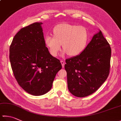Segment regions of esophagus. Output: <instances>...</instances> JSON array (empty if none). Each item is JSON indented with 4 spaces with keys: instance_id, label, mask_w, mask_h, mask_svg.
<instances>
[{
    "instance_id": "esophagus-1",
    "label": "esophagus",
    "mask_w": 121,
    "mask_h": 121,
    "mask_svg": "<svg viewBox=\"0 0 121 121\" xmlns=\"http://www.w3.org/2000/svg\"><path fill=\"white\" fill-rule=\"evenodd\" d=\"M60 63H61V65H62V67H63V68L64 67V66H65V62H64V61H63V60H61L60 61Z\"/></svg>"
}]
</instances>
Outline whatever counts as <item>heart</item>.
<instances>
[{"label":"heart","mask_w":121,"mask_h":121,"mask_svg":"<svg viewBox=\"0 0 121 121\" xmlns=\"http://www.w3.org/2000/svg\"><path fill=\"white\" fill-rule=\"evenodd\" d=\"M53 35L46 36L45 42L54 56L57 55L61 44L68 55H78L85 49L88 40V33L85 27L65 23L54 27Z\"/></svg>","instance_id":"1"}]
</instances>
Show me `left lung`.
<instances>
[{
	"instance_id": "obj_1",
	"label": "left lung",
	"mask_w": 121,
	"mask_h": 121,
	"mask_svg": "<svg viewBox=\"0 0 121 121\" xmlns=\"http://www.w3.org/2000/svg\"><path fill=\"white\" fill-rule=\"evenodd\" d=\"M111 56L110 45L100 31L80 55L66 60L69 92L83 97L96 91L108 76Z\"/></svg>"
}]
</instances>
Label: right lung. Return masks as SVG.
Segmentation results:
<instances>
[{
    "label": "right lung",
    "instance_id": "obj_1",
    "mask_svg": "<svg viewBox=\"0 0 121 121\" xmlns=\"http://www.w3.org/2000/svg\"><path fill=\"white\" fill-rule=\"evenodd\" d=\"M42 24L34 22L22 28L9 48L11 66L18 84L34 96L51 90L62 67L60 60L52 56L46 46Z\"/></svg>",
    "mask_w": 121,
    "mask_h": 121
}]
</instances>
